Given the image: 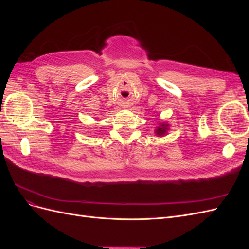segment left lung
Listing matches in <instances>:
<instances>
[{
  "label": "left lung",
  "instance_id": "8db88e82",
  "mask_svg": "<svg viewBox=\"0 0 249 249\" xmlns=\"http://www.w3.org/2000/svg\"><path fill=\"white\" fill-rule=\"evenodd\" d=\"M168 130V124L161 123V124L156 129V134L159 135V136H162V135H165L167 133Z\"/></svg>",
  "mask_w": 249,
  "mask_h": 249
}]
</instances>
